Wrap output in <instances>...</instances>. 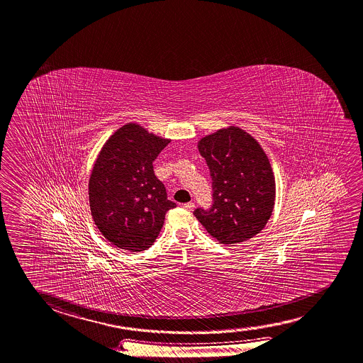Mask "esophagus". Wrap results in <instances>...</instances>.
<instances>
[{
	"label": "esophagus",
	"instance_id": "esophagus-1",
	"mask_svg": "<svg viewBox=\"0 0 363 363\" xmlns=\"http://www.w3.org/2000/svg\"><path fill=\"white\" fill-rule=\"evenodd\" d=\"M184 208H186V210H194L195 203H194V202H187V203H184Z\"/></svg>",
	"mask_w": 363,
	"mask_h": 363
}]
</instances>
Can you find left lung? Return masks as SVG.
<instances>
[{"mask_svg": "<svg viewBox=\"0 0 363 363\" xmlns=\"http://www.w3.org/2000/svg\"><path fill=\"white\" fill-rule=\"evenodd\" d=\"M199 152L213 181V205L194 215L213 238L237 244L253 238L274 210V173L256 139L237 126L202 138Z\"/></svg>", "mask_w": 363, "mask_h": 363, "instance_id": "obj_1", "label": "left lung"}]
</instances>
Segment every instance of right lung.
Returning a JSON list of instances; mask_svg holds the SVG:
<instances>
[{
  "label": "right lung",
  "instance_id": "add662e5",
  "mask_svg": "<svg viewBox=\"0 0 363 363\" xmlns=\"http://www.w3.org/2000/svg\"><path fill=\"white\" fill-rule=\"evenodd\" d=\"M169 142L130 123L102 147L89 177V208L96 226L115 247L147 250L167 211L176 208L153 171V162Z\"/></svg>",
  "mask_w": 363,
  "mask_h": 363
}]
</instances>
